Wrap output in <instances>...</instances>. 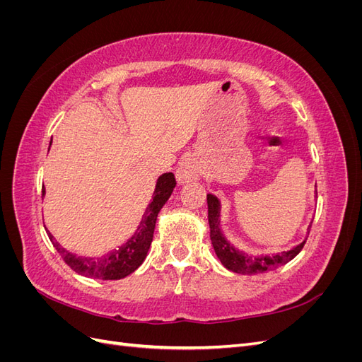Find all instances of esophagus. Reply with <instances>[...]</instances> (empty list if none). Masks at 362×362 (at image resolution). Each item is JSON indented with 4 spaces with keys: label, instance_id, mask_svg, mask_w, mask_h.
Instances as JSON below:
<instances>
[{
    "label": "esophagus",
    "instance_id": "1",
    "mask_svg": "<svg viewBox=\"0 0 362 362\" xmlns=\"http://www.w3.org/2000/svg\"><path fill=\"white\" fill-rule=\"evenodd\" d=\"M201 177V164L194 156H189L182 160L177 169V181L180 184L194 181Z\"/></svg>",
    "mask_w": 362,
    "mask_h": 362
}]
</instances>
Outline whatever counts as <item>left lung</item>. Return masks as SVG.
Wrapping results in <instances>:
<instances>
[{"label":"left lung","instance_id":"8db88e82","mask_svg":"<svg viewBox=\"0 0 362 362\" xmlns=\"http://www.w3.org/2000/svg\"><path fill=\"white\" fill-rule=\"evenodd\" d=\"M206 204H208V223H210V238H211L213 249L216 252L217 258L221 259L222 266L234 273H240V275H257V273L275 270L284 264H287L288 261H291L296 255H298L306 242L305 238L302 243L296 245L288 250H282L279 254L250 255L247 252L235 247L225 237L221 228L222 205L217 196L213 193H208ZM311 223L308 225V228H306V234H310Z\"/></svg>","mask_w":362,"mask_h":362}]
</instances>
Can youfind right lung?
Returning <instances> with one entry per match:
<instances>
[{"mask_svg":"<svg viewBox=\"0 0 362 362\" xmlns=\"http://www.w3.org/2000/svg\"><path fill=\"white\" fill-rule=\"evenodd\" d=\"M52 141V139H51ZM51 146V144H49ZM49 151V149H48ZM177 185L172 172H166L158 177L156 190L152 193V199L146 210L141 216L139 226L127 242L101 257H80L72 252L64 249L54 235L48 231V237L52 246L57 249L63 261L74 270L86 278L92 279H122L131 275L141 262L145 261L148 250L151 247L152 237H154V229L157 216L163 205L168 202L170 194ZM42 196H45V187H42Z\"/></svg>","mask_w":362,"mask_h":362,"instance_id":"1","label":"right lung"}]
</instances>
